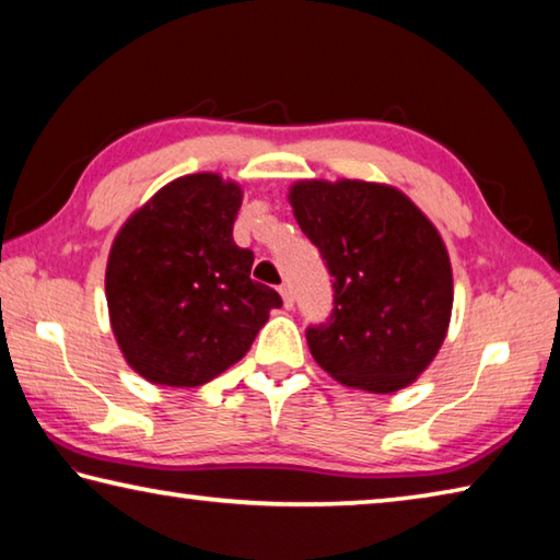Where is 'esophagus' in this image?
<instances>
[{
	"label": "esophagus",
	"mask_w": 560,
	"mask_h": 560,
	"mask_svg": "<svg viewBox=\"0 0 560 560\" xmlns=\"http://www.w3.org/2000/svg\"><path fill=\"white\" fill-rule=\"evenodd\" d=\"M280 295H282V302H285V307H292V305H295V298H292V288H290V282H282V285H280Z\"/></svg>",
	"instance_id": "34e87169"
}]
</instances>
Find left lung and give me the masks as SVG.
I'll use <instances>...</instances> for the list:
<instances>
[{
	"instance_id": "left-lung-1",
	"label": "left lung",
	"mask_w": 560,
	"mask_h": 560,
	"mask_svg": "<svg viewBox=\"0 0 560 560\" xmlns=\"http://www.w3.org/2000/svg\"><path fill=\"white\" fill-rule=\"evenodd\" d=\"M288 199L335 278L331 317L307 329L312 357L369 394L413 384L453 315V268L435 225L404 191L376 182L302 179Z\"/></svg>"
}]
</instances>
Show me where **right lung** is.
<instances>
[{
    "instance_id": "right-lung-1",
    "label": "right lung",
    "mask_w": 560,
    "mask_h": 560,
    "mask_svg": "<svg viewBox=\"0 0 560 560\" xmlns=\"http://www.w3.org/2000/svg\"><path fill=\"white\" fill-rule=\"evenodd\" d=\"M241 184L186 174L162 186L117 231L105 270L110 327L150 384L194 388L231 369L282 307L250 280L253 253L233 243Z\"/></svg>"
}]
</instances>
